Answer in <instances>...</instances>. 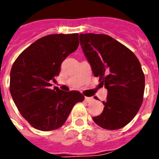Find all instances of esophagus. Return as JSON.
<instances>
[{
    "label": "esophagus",
    "mask_w": 159,
    "mask_h": 159,
    "mask_svg": "<svg viewBox=\"0 0 159 159\" xmlns=\"http://www.w3.org/2000/svg\"><path fill=\"white\" fill-rule=\"evenodd\" d=\"M93 99L92 97H88V96H85V97H84V100H85L87 103H90L91 101H93Z\"/></svg>",
    "instance_id": "obj_1"
}]
</instances>
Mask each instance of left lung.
<instances>
[{
	"mask_svg": "<svg viewBox=\"0 0 159 159\" xmlns=\"http://www.w3.org/2000/svg\"><path fill=\"white\" fill-rule=\"evenodd\" d=\"M80 44L95 77L107 89L101 115L95 123L106 129L125 126L142 105L145 78L134 53L106 34H80Z\"/></svg>",
	"mask_w": 159,
	"mask_h": 159,
	"instance_id": "8db88e82",
	"label": "left lung"
}]
</instances>
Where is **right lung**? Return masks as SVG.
Wrapping results in <instances>:
<instances>
[{
    "label": "right lung",
    "instance_id": "right-lung-1",
    "mask_svg": "<svg viewBox=\"0 0 159 159\" xmlns=\"http://www.w3.org/2000/svg\"><path fill=\"white\" fill-rule=\"evenodd\" d=\"M78 44V34L48 35L31 44L13 63L11 97L22 116L36 129H57L66 121L75 103L84 100L78 91L50 89V81H56L63 61Z\"/></svg>",
    "mask_w": 159,
    "mask_h": 159
}]
</instances>
